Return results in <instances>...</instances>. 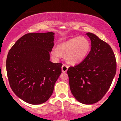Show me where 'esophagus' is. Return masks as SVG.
Returning <instances> with one entry per match:
<instances>
[{
	"mask_svg": "<svg viewBox=\"0 0 121 121\" xmlns=\"http://www.w3.org/2000/svg\"><path fill=\"white\" fill-rule=\"evenodd\" d=\"M61 69H62V72H64V73H65V72H67L68 69V66L66 64H63L61 67Z\"/></svg>",
	"mask_w": 121,
	"mask_h": 121,
	"instance_id": "34e87169",
	"label": "esophagus"
}]
</instances>
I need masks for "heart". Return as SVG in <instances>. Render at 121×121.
<instances>
[{"instance_id":"1","label":"heart","mask_w":121,"mask_h":121,"mask_svg":"<svg viewBox=\"0 0 121 121\" xmlns=\"http://www.w3.org/2000/svg\"><path fill=\"white\" fill-rule=\"evenodd\" d=\"M91 47V43L87 38L77 36L60 44L57 49H52L51 55L55 59H60L62 56H65L68 63L76 64L86 57Z\"/></svg>"}]
</instances>
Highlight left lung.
<instances>
[{
  "instance_id": "left-lung-1",
  "label": "left lung",
  "mask_w": 121,
  "mask_h": 121,
  "mask_svg": "<svg viewBox=\"0 0 121 121\" xmlns=\"http://www.w3.org/2000/svg\"><path fill=\"white\" fill-rule=\"evenodd\" d=\"M91 48L81 62L68 69L69 86L73 96L82 104L99 101L108 91L116 73L113 50L95 35L88 32Z\"/></svg>"
}]
</instances>
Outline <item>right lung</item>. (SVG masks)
Listing matches in <instances>:
<instances>
[{"label":"right lung","instance_id":"add662e5","mask_svg":"<svg viewBox=\"0 0 121 121\" xmlns=\"http://www.w3.org/2000/svg\"><path fill=\"white\" fill-rule=\"evenodd\" d=\"M53 32L30 33L15 43L8 52L6 69L12 91L32 105L44 103L52 95L61 73V63L49 60Z\"/></svg>","mask_w":121,"mask_h":121}]
</instances>
